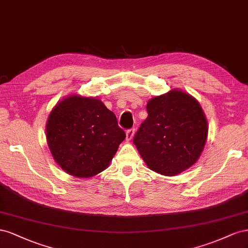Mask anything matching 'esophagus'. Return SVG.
I'll list each match as a JSON object with an SVG mask.
<instances>
[{
	"mask_svg": "<svg viewBox=\"0 0 248 248\" xmlns=\"http://www.w3.org/2000/svg\"><path fill=\"white\" fill-rule=\"evenodd\" d=\"M134 133H135V129L134 128H132V129H129V130H126V133H125V135H126V140H131L132 138H133V136H134Z\"/></svg>",
	"mask_w": 248,
	"mask_h": 248,
	"instance_id": "esophagus-1",
	"label": "esophagus"
}]
</instances>
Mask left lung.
I'll return each instance as SVG.
<instances>
[{"label":"left lung","instance_id":"obj_1","mask_svg":"<svg viewBox=\"0 0 248 248\" xmlns=\"http://www.w3.org/2000/svg\"><path fill=\"white\" fill-rule=\"evenodd\" d=\"M147 118L134 136L141 157L152 170L175 175L192 166L208 135L206 116L194 97L180 90L147 103Z\"/></svg>","mask_w":248,"mask_h":248}]
</instances>
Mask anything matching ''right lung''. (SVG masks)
<instances>
[{"label":"right lung","instance_id":"obj_1","mask_svg":"<svg viewBox=\"0 0 248 248\" xmlns=\"http://www.w3.org/2000/svg\"><path fill=\"white\" fill-rule=\"evenodd\" d=\"M124 138L114 113L94 97L65 98L53 109L46 124L55 161L78 178H89L107 168Z\"/></svg>","mask_w":248,"mask_h":248}]
</instances>
